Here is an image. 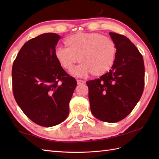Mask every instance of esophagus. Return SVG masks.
I'll return each instance as SVG.
<instances>
[{
  "instance_id": "esophagus-1",
  "label": "esophagus",
  "mask_w": 159,
  "mask_h": 159,
  "mask_svg": "<svg viewBox=\"0 0 159 159\" xmlns=\"http://www.w3.org/2000/svg\"><path fill=\"white\" fill-rule=\"evenodd\" d=\"M85 82L84 81V80H77V84L79 85H83V84L85 83Z\"/></svg>"
}]
</instances>
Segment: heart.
Here are the masks:
<instances>
[{
  "label": "heart",
  "instance_id": "1",
  "mask_svg": "<svg viewBox=\"0 0 159 159\" xmlns=\"http://www.w3.org/2000/svg\"><path fill=\"white\" fill-rule=\"evenodd\" d=\"M66 48L57 47L55 57L59 66L70 71L79 61L81 63L72 74L85 76L92 73L98 76L106 74L113 66L117 46L113 40L98 33H78L65 40Z\"/></svg>",
  "mask_w": 159,
  "mask_h": 159
}]
</instances>
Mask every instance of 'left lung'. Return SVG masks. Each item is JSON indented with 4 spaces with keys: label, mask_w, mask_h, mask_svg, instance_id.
<instances>
[{
    "label": "left lung",
    "mask_w": 159,
    "mask_h": 159,
    "mask_svg": "<svg viewBox=\"0 0 159 159\" xmlns=\"http://www.w3.org/2000/svg\"><path fill=\"white\" fill-rule=\"evenodd\" d=\"M109 35L117 46V55L109 72L87 81L93 116L105 122H117L130 114L143 92L145 67L139 50L126 37Z\"/></svg>",
    "instance_id": "8db88e82"
}]
</instances>
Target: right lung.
<instances>
[{
    "instance_id": "right-lung-1",
    "label": "right lung",
    "mask_w": 159,
    "mask_h": 159,
    "mask_svg": "<svg viewBox=\"0 0 159 159\" xmlns=\"http://www.w3.org/2000/svg\"><path fill=\"white\" fill-rule=\"evenodd\" d=\"M61 37L43 33L26 42L12 67V87L17 104L33 122L44 127L61 123L77 83L59 66L55 50Z\"/></svg>"
}]
</instances>
